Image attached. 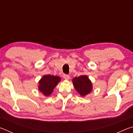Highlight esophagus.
I'll use <instances>...</instances> for the list:
<instances>
[{
	"label": "esophagus",
	"mask_w": 133,
	"mask_h": 133,
	"mask_svg": "<svg viewBox=\"0 0 133 133\" xmlns=\"http://www.w3.org/2000/svg\"><path fill=\"white\" fill-rule=\"evenodd\" d=\"M63 77L64 79L69 80L70 78V76L69 75H66V74H64V75H63Z\"/></svg>",
	"instance_id": "esophagus-1"
}]
</instances>
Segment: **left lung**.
Wrapping results in <instances>:
<instances>
[{"label": "left lung", "instance_id": "8db88e82", "mask_svg": "<svg viewBox=\"0 0 133 133\" xmlns=\"http://www.w3.org/2000/svg\"><path fill=\"white\" fill-rule=\"evenodd\" d=\"M73 83L75 89L82 96L89 94L92 90V84L87 76H80L73 78Z\"/></svg>", "mask_w": 133, "mask_h": 133}]
</instances>
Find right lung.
Segmentation results:
<instances>
[{
  "label": "right lung",
  "mask_w": 133,
  "mask_h": 133,
  "mask_svg": "<svg viewBox=\"0 0 133 133\" xmlns=\"http://www.w3.org/2000/svg\"><path fill=\"white\" fill-rule=\"evenodd\" d=\"M60 81V78L53 75H46L39 81V90L45 96H49Z\"/></svg>",
  "instance_id": "add662e5"
}]
</instances>
